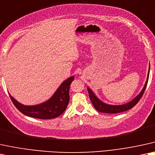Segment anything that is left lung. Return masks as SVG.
Returning a JSON list of instances; mask_svg holds the SVG:
<instances>
[{
    "mask_svg": "<svg viewBox=\"0 0 155 155\" xmlns=\"http://www.w3.org/2000/svg\"><path fill=\"white\" fill-rule=\"evenodd\" d=\"M150 66L149 67V71H148L147 78L146 83L144 84L142 90L141 91L140 93L134 98V99H133L132 101H130V102L124 104H121V105L107 104H106L104 102H103L102 101H101L100 99H99V98L95 95V94L94 93V92L92 91L89 87H88L87 90L88 91H89L90 100H91L92 104L94 105V108L97 109V111H99V112H103V113H109V114L120 113V112H123V111H127L129 110V109H132V107H134V106L137 104L139 100L142 98L144 91H145L147 84L148 79H149V75H150Z\"/></svg>",
    "mask_w": 155,
    "mask_h": 155,
    "instance_id": "1",
    "label": "left lung"
}]
</instances>
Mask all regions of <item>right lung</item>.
I'll list each match as a JSON object with an SVG mask.
<instances>
[{
  "mask_svg": "<svg viewBox=\"0 0 155 155\" xmlns=\"http://www.w3.org/2000/svg\"><path fill=\"white\" fill-rule=\"evenodd\" d=\"M74 76L65 80L58 88L48 100L40 104L34 106L23 105L9 94L15 107L26 116L37 119H49L56 118L64 113L69 102V89Z\"/></svg>",
  "mask_w": 155,
  "mask_h": 155,
  "instance_id": "right-lung-1",
  "label": "right lung"
}]
</instances>
